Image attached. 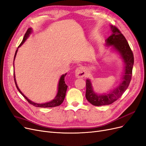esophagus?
I'll return each mask as SVG.
<instances>
[{"instance_id":"obj_1","label":"esophagus","mask_w":146,"mask_h":146,"mask_svg":"<svg viewBox=\"0 0 146 146\" xmlns=\"http://www.w3.org/2000/svg\"><path fill=\"white\" fill-rule=\"evenodd\" d=\"M75 76L77 78H82L85 76V75L86 74L84 68L82 66H80L77 67L76 69H75Z\"/></svg>"}]
</instances>
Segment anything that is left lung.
<instances>
[{
  "label": "left lung",
  "instance_id": "1",
  "mask_svg": "<svg viewBox=\"0 0 146 146\" xmlns=\"http://www.w3.org/2000/svg\"><path fill=\"white\" fill-rule=\"evenodd\" d=\"M112 35L106 39V44L117 51L125 64V74L123 80L119 87L109 93L97 95L93 90L90 80H86V98L93 106H101L110 105L117 101L123 94L129 85L132 74V68L134 62L133 54L130 46L123 35L115 26H111Z\"/></svg>",
  "mask_w": 146,
  "mask_h": 146
}]
</instances>
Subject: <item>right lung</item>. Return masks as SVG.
Listing matches in <instances>:
<instances>
[{"instance_id": "obj_1", "label": "right lung", "mask_w": 146, "mask_h": 146, "mask_svg": "<svg viewBox=\"0 0 146 146\" xmlns=\"http://www.w3.org/2000/svg\"><path fill=\"white\" fill-rule=\"evenodd\" d=\"M31 32H32V29L29 28L27 29V32H26L24 38H23L22 42H21L20 45L18 46V48H19L20 46L21 45H23V44L25 42V40L29 37V35L31 33ZM17 51H18V50H17L16 51H15L14 60L15 59V56H16V54H17ZM66 74L62 75L61 77H60V78L59 82V85H58L57 94L56 96L55 97V98L53 100H52L51 101L48 102H46V103H44V104H37V103H35V102H33L31 101V100H29L26 96L24 95V94H23V93L20 91V90L19 89V88L18 87V86H17V82H16V80H15L14 73V81H15V86L17 87V89H18L19 92L21 93V94L23 96H24V98L28 101V102L29 104H31L33 105V106L36 107L49 108V107H54L59 106L63 102L64 99H65V95H66V90H67V88H68V86L66 84L65 81V77H66Z\"/></svg>"}]
</instances>
